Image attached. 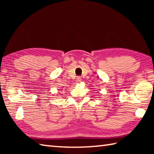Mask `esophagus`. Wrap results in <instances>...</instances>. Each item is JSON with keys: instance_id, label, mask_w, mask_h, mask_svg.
<instances>
[{"instance_id": "1", "label": "esophagus", "mask_w": 154, "mask_h": 154, "mask_svg": "<svg viewBox=\"0 0 154 154\" xmlns=\"http://www.w3.org/2000/svg\"><path fill=\"white\" fill-rule=\"evenodd\" d=\"M81 82H82V79L79 77H78L76 79V83H79Z\"/></svg>"}]
</instances>
